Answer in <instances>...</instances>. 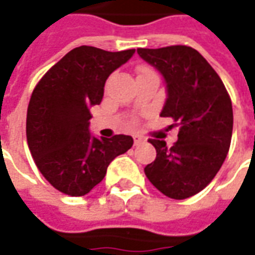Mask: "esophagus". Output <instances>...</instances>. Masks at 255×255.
Segmentation results:
<instances>
[{
  "label": "esophagus",
  "instance_id": "esophagus-1",
  "mask_svg": "<svg viewBox=\"0 0 255 255\" xmlns=\"http://www.w3.org/2000/svg\"><path fill=\"white\" fill-rule=\"evenodd\" d=\"M145 142V138L144 136H141V135H134V145H141V144H144Z\"/></svg>",
  "mask_w": 255,
  "mask_h": 255
}]
</instances>
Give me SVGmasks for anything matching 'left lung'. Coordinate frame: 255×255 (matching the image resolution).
I'll list each match as a JSON object with an SVG mask.
<instances>
[{
	"label": "left lung",
	"instance_id": "8db88e82",
	"mask_svg": "<svg viewBox=\"0 0 255 255\" xmlns=\"http://www.w3.org/2000/svg\"><path fill=\"white\" fill-rule=\"evenodd\" d=\"M136 52L165 79L168 97L161 117H171L173 126H179L172 146L148 139L156 158L145 166V175L165 196L190 198L213 180L227 156L233 132L230 96L196 49L175 45Z\"/></svg>",
	"mask_w": 255,
	"mask_h": 255
}]
</instances>
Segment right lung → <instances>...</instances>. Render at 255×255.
<instances>
[{"label": "right lung", "instance_id": "1", "mask_svg": "<svg viewBox=\"0 0 255 255\" xmlns=\"http://www.w3.org/2000/svg\"><path fill=\"white\" fill-rule=\"evenodd\" d=\"M134 52L79 46L35 86L26 113V141L40 173L59 192L87 195L104 179L111 161L134 144L129 135L96 138L89 131L90 107L100 104L106 80Z\"/></svg>", "mask_w": 255, "mask_h": 255}]
</instances>
